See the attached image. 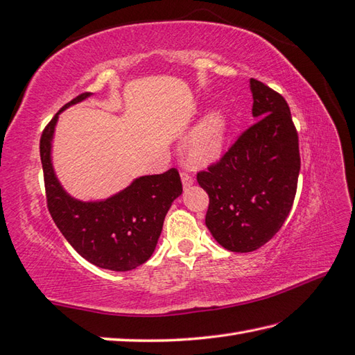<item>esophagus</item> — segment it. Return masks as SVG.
Here are the masks:
<instances>
[{"label":"esophagus","mask_w":355,"mask_h":355,"mask_svg":"<svg viewBox=\"0 0 355 355\" xmlns=\"http://www.w3.org/2000/svg\"><path fill=\"white\" fill-rule=\"evenodd\" d=\"M182 183L184 189H187V187H191L193 184V177L191 172H186V171L182 172Z\"/></svg>","instance_id":"esophagus-1"}]
</instances>
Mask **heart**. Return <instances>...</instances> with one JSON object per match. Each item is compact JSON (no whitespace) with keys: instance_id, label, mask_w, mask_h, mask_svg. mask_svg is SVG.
<instances>
[{"instance_id":"1","label":"heart","mask_w":355,"mask_h":355,"mask_svg":"<svg viewBox=\"0 0 355 355\" xmlns=\"http://www.w3.org/2000/svg\"><path fill=\"white\" fill-rule=\"evenodd\" d=\"M229 130V120L221 109L207 114L187 141V152L196 164H207L217 159L225 148Z\"/></svg>"}]
</instances>
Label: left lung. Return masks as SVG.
Returning <instances> with one entry per match:
<instances>
[{"instance_id": "obj_1", "label": "left lung", "mask_w": 355, "mask_h": 355, "mask_svg": "<svg viewBox=\"0 0 355 355\" xmlns=\"http://www.w3.org/2000/svg\"><path fill=\"white\" fill-rule=\"evenodd\" d=\"M252 115L259 118L217 163L197 173L209 196L206 226L221 246L252 252L280 231L293 207L300 150L286 100L251 78Z\"/></svg>"}]
</instances>
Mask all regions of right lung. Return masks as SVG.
I'll return each instance as SVG.
<instances>
[{
  "label": "right lung",
  "instance_id": "obj_1",
  "mask_svg": "<svg viewBox=\"0 0 355 355\" xmlns=\"http://www.w3.org/2000/svg\"><path fill=\"white\" fill-rule=\"evenodd\" d=\"M85 92L62 106L41 134L47 209L55 225L83 259L110 270H130L155 251L172 201L183 192L175 168L137 178L126 189L104 201H80L64 192L55 177L51 148L58 114L87 98Z\"/></svg>",
  "mask_w": 355,
  "mask_h": 355
}]
</instances>
